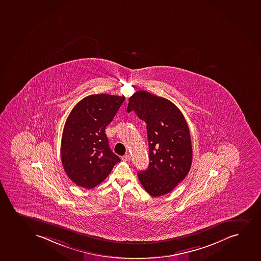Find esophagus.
Instances as JSON below:
<instances>
[{"label": "esophagus", "instance_id": "1", "mask_svg": "<svg viewBox=\"0 0 261 261\" xmlns=\"http://www.w3.org/2000/svg\"><path fill=\"white\" fill-rule=\"evenodd\" d=\"M122 160L125 162H129V161H131V155L130 154H125L124 156H122Z\"/></svg>", "mask_w": 261, "mask_h": 261}]
</instances>
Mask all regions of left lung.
Wrapping results in <instances>:
<instances>
[{
  "label": "left lung",
  "mask_w": 261,
  "mask_h": 261,
  "mask_svg": "<svg viewBox=\"0 0 261 261\" xmlns=\"http://www.w3.org/2000/svg\"><path fill=\"white\" fill-rule=\"evenodd\" d=\"M126 111L147 123L149 165L137 173L152 196L174 190L186 177L192 163L190 130L181 111L167 98L138 91L129 98Z\"/></svg>",
  "instance_id": "1"
}]
</instances>
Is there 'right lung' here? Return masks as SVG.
<instances>
[{"instance_id":"add662e5","label":"right lung","mask_w":261,"mask_h":261,"mask_svg":"<svg viewBox=\"0 0 261 261\" xmlns=\"http://www.w3.org/2000/svg\"><path fill=\"white\" fill-rule=\"evenodd\" d=\"M124 100V96H87L69 114L62 135V164L77 186L96 187L120 163L109 147L105 130Z\"/></svg>"}]
</instances>
